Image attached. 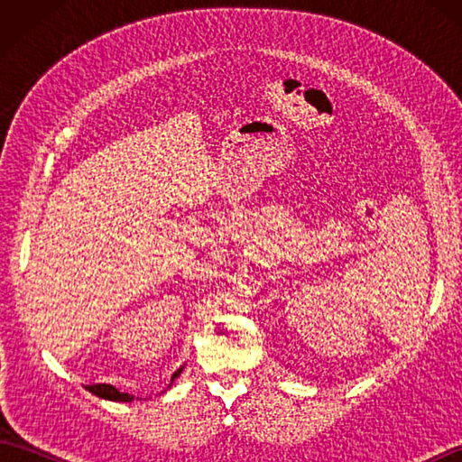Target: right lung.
Listing matches in <instances>:
<instances>
[{
    "instance_id": "obj_1",
    "label": "right lung",
    "mask_w": 462,
    "mask_h": 462,
    "mask_svg": "<svg viewBox=\"0 0 462 462\" xmlns=\"http://www.w3.org/2000/svg\"><path fill=\"white\" fill-rule=\"evenodd\" d=\"M182 369H184V365H182L179 371L172 373L171 385H172L176 377H180ZM171 385H169V387H171ZM87 391H91L93 395L101 397V399H106V401H119V403H131V401L134 399V397L129 395V393H121V391L115 389L113 385H106V383H97V385H87Z\"/></svg>"
}]
</instances>
